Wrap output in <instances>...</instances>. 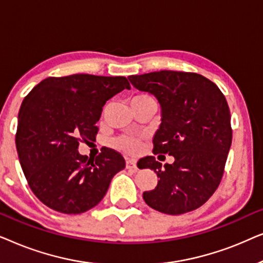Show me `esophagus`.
Returning <instances> with one entry per match:
<instances>
[{
    "label": "esophagus",
    "mask_w": 263,
    "mask_h": 263,
    "mask_svg": "<svg viewBox=\"0 0 263 263\" xmlns=\"http://www.w3.org/2000/svg\"><path fill=\"white\" fill-rule=\"evenodd\" d=\"M125 167L128 168V170H134V171H136V163H135V160H132V159H128L127 160V164H125Z\"/></svg>",
    "instance_id": "obj_1"
}]
</instances>
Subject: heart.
Instances as JSON below:
<instances>
[{"instance_id": "obj_1", "label": "heart", "mask_w": 263, "mask_h": 263, "mask_svg": "<svg viewBox=\"0 0 263 263\" xmlns=\"http://www.w3.org/2000/svg\"><path fill=\"white\" fill-rule=\"evenodd\" d=\"M141 102H154V99L152 96L147 95V93H139V95H135L134 97H133L130 104L141 103ZM116 145L120 147L121 149L127 151V152H129V153H135V152H138V151L140 149V147H141V141L136 138L124 136V138H121L117 140Z\"/></svg>"}]
</instances>
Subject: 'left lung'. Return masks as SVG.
Segmentation results:
<instances>
[{
  "mask_svg": "<svg viewBox=\"0 0 263 263\" xmlns=\"http://www.w3.org/2000/svg\"><path fill=\"white\" fill-rule=\"evenodd\" d=\"M128 79L160 104L153 153L175 158L164 166L154 157L139 160V168H151L159 178L156 188L142 194L143 200L165 214L196 210L217 190L231 147V115L224 95L196 73L160 70Z\"/></svg>",
  "mask_w": 263,
  "mask_h": 263,
  "instance_id": "1",
  "label": "left lung"
}]
</instances>
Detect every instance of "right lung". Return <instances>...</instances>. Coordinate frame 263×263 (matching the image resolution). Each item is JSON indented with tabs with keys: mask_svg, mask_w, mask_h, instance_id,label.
Listing matches in <instances>:
<instances>
[{
	"mask_svg": "<svg viewBox=\"0 0 263 263\" xmlns=\"http://www.w3.org/2000/svg\"><path fill=\"white\" fill-rule=\"evenodd\" d=\"M124 77L74 74L48 78L21 104L16 151L28 185L45 206L80 214L97 206L111 179L125 167L124 158L103 148L91 159L79 153L80 141L96 139L103 106L123 89Z\"/></svg>",
	"mask_w": 263,
	"mask_h": 263,
	"instance_id": "obj_1",
	"label": "right lung"
}]
</instances>
